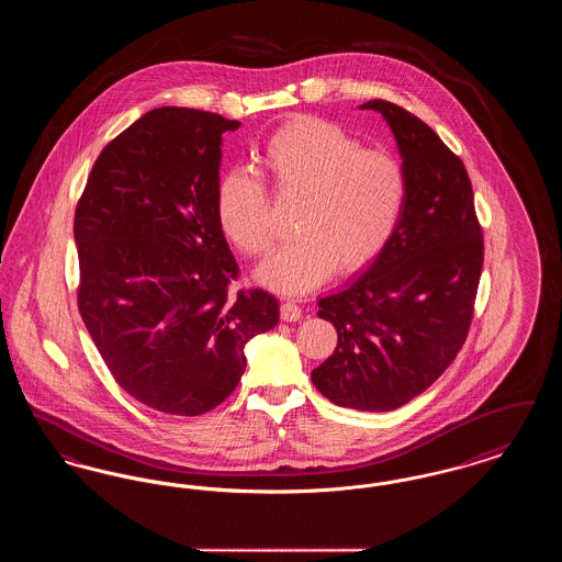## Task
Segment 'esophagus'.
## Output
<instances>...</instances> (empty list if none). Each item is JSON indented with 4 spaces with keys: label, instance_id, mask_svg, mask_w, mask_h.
Masks as SVG:
<instances>
[{
    "label": "esophagus",
    "instance_id": "obj_1",
    "mask_svg": "<svg viewBox=\"0 0 562 562\" xmlns=\"http://www.w3.org/2000/svg\"><path fill=\"white\" fill-rule=\"evenodd\" d=\"M280 318L284 322H296L303 318V312L301 307L293 303V301H284L282 307H280Z\"/></svg>",
    "mask_w": 562,
    "mask_h": 562
}]
</instances>
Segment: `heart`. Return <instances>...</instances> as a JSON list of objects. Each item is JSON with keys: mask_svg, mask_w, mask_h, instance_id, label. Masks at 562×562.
<instances>
[{"mask_svg": "<svg viewBox=\"0 0 562 562\" xmlns=\"http://www.w3.org/2000/svg\"><path fill=\"white\" fill-rule=\"evenodd\" d=\"M259 161L271 188L296 200L293 241L257 269V280L278 293L321 286L339 268H369L401 227L408 179L402 161L367 149L341 126L321 117H296L269 136ZM223 236L246 255L271 244L269 195L244 168L227 170L214 191Z\"/></svg>", "mask_w": 562, "mask_h": 562, "instance_id": "1", "label": "heart"}]
</instances>
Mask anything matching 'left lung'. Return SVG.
I'll list each match as a JSON object with an SVG mask.
<instances>
[{"mask_svg": "<svg viewBox=\"0 0 562 562\" xmlns=\"http://www.w3.org/2000/svg\"><path fill=\"white\" fill-rule=\"evenodd\" d=\"M383 115L408 179L390 246L337 293L318 301L337 348L312 383L356 411H394L449 369L468 337L481 280L482 229L463 161L426 122L387 101Z\"/></svg>", "mask_w": 562, "mask_h": 562, "instance_id": "8db88e82", "label": "left lung"}]
</instances>
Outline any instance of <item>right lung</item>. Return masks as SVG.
I'll use <instances>...</instances> for the list:
<instances>
[{"label": "right lung", "mask_w": 562, "mask_h": 562, "mask_svg": "<svg viewBox=\"0 0 562 562\" xmlns=\"http://www.w3.org/2000/svg\"><path fill=\"white\" fill-rule=\"evenodd\" d=\"M240 122L186 108L147 111L94 161L74 238L78 307L134 401L193 417L225 401L246 344L280 318L273 294H229L238 263L214 191L223 133Z\"/></svg>", "instance_id": "right-lung-1"}]
</instances>
